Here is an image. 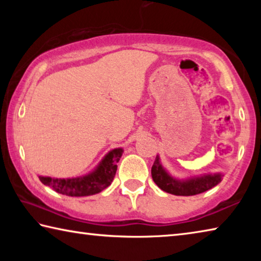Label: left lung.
I'll return each mask as SVG.
<instances>
[{
  "label": "left lung",
  "mask_w": 261,
  "mask_h": 261,
  "mask_svg": "<svg viewBox=\"0 0 261 261\" xmlns=\"http://www.w3.org/2000/svg\"><path fill=\"white\" fill-rule=\"evenodd\" d=\"M152 178L165 192L175 196H194L218 185L222 180V175L207 174L189 179H177L167 173L161 165L160 158L156 155L152 166Z\"/></svg>",
  "instance_id": "1"
}]
</instances>
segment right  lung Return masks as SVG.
<instances>
[{"label": "right lung", "mask_w": 261, "mask_h": 261, "mask_svg": "<svg viewBox=\"0 0 261 261\" xmlns=\"http://www.w3.org/2000/svg\"><path fill=\"white\" fill-rule=\"evenodd\" d=\"M123 154L122 148L112 149L98 167L88 175L76 178H53L39 176L42 184L54 191L70 197H85L99 193L112 184L117 170V162Z\"/></svg>", "instance_id": "add662e5"}]
</instances>
